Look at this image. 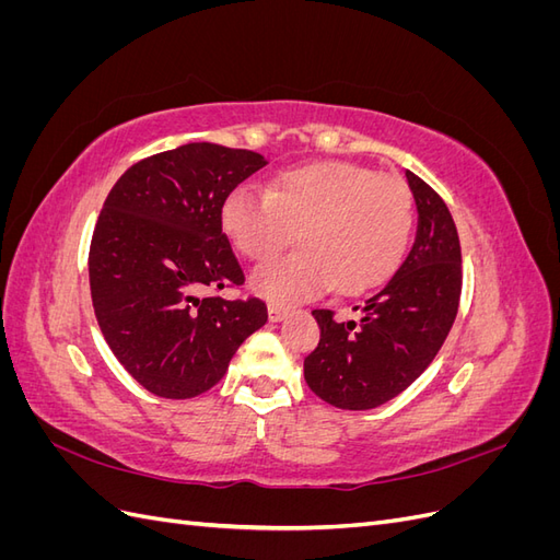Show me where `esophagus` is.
<instances>
[{
	"label": "esophagus",
	"instance_id": "esophagus-1",
	"mask_svg": "<svg viewBox=\"0 0 560 560\" xmlns=\"http://www.w3.org/2000/svg\"><path fill=\"white\" fill-rule=\"evenodd\" d=\"M287 313H290V308L280 306V303H268V319L270 322H280Z\"/></svg>",
	"mask_w": 560,
	"mask_h": 560
}]
</instances>
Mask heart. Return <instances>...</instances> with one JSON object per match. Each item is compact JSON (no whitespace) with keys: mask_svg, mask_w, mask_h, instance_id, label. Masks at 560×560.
<instances>
[{"mask_svg":"<svg viewBox=\"0 0 560 560\" xmlns=\"http://www.w3.org/2000/svg\"><path fill=\"white\" fill-rule=\"evenodd\" d=\"M222 229L249 261H268L299 233L303 249L259 268L252 287L278 303L308 301L336 284L374 290L395 273L413 231L406 184L348 161H317L278 175L268 191L238 186L222 202Z\"/></svg>","mask_w":560,"mask_h":560,"instance_id":"heart-1","label":"heart"}]
</instances>
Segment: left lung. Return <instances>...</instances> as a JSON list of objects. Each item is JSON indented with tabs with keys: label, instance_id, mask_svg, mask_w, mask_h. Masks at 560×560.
<instances>
[{
	"label": "left lung",
	"instance_id": "obj_1",
	"mask_svg": "<svg viewBox=\"0 0 560 560\" xmlns=\"http://www.w3.org/2000/svg\"><path fill=\"white\" fill-rule=\"evenodd\" d=\"M406 179L418 206V235L409 257L358 319L313 311L319 343L303 360L313 393L336 409L366 411L397 397L436 358L457 315L463 292V254L453 217L428 182Z\"/></svg>",
	"mask_w": 560,
	"mask_h": 560
}]
</instances>
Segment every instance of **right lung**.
Instances as JSON below:
<instances>
[{"instance_id": "add662e5", "label": "right lung", "mask_w": 560, "mask_h": 560, "mask_svg": "<svg viewBox=\"0 0 560 560\" xmlns=\"http://www.w3.org/2000/svg\"><path fill=\"white\" fill-rule=\"evenodd\" d=\"M264 165L257 151L191 142L130 165L112 186L89 252L91 296L114 358L149 393H208L266 325L261 299L217 296L245 282L222 202Z\"/></svg>"}]
</instances>
